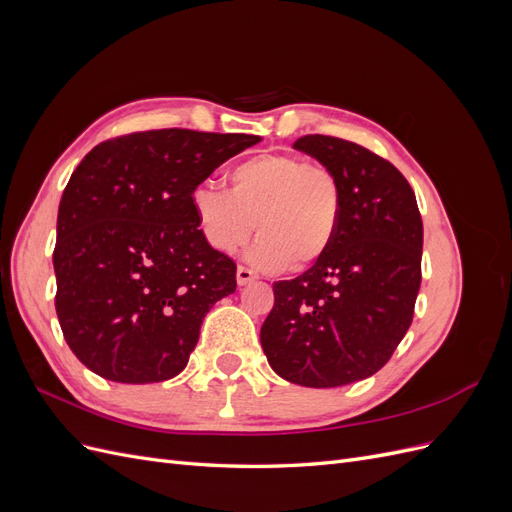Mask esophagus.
<instances>
[{"instance_id": "1", "label": "esophagus", "mask_w": 512, "mask_h": 512, "mask_svg": "<svg viewBox=\"0 0 512 512\" xmlns=\"http://www.w3.org/2000/svg\"><path fill=\"white\" fill-rule=\"evenodd\" d=\"M254 280H256V275H254L252 269H247V267H239L237 269V284L239 286H245V284H250Z\"/></svg>"}]
</instances>
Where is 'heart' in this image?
<instances>
[{
  "label": "heart",
  "mask_w": 512,
  "mask_h": 512,
  "mask_svg": "<svg viewBox=\"0 0 512 512\" xmlns=\"http://www.w3.org/2000/svg\"><path fill=\"white\" fill-rule=\"evenodd\" d=\"M200 235L211 250L235 254L260 239L252 265L262 271H303L320 262L342 220V188L329 166L297 153H258L228 170V192L198 183L190 196Z\"/></svg>",
  "instance_id": "1"
}]
</instances>
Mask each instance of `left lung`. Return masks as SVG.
I'll return each instance as SVG.
<instances>
[{
	"label": "left lung",
	"instance_id": "left-lung-1",
	"mask_svg": "<svg viewBox=\"0 0 512 512\" xmlns=\"http://www.w3.org/2000/svg\"><path fill=\"white\" fill-rule=\"evenodd\" d=\"M294 149L333 170L342 220L327 256L273 284L260 344L277 376L333 389L374 376L410 329L423 220L406 177L374 151L324 134L301 136Z\"/></svg>",
	"mask_w": 512,
	"mask_h": 512
}]
</instances>
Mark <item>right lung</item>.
Instances as JSON below:
<instances>
[{"label":"right lung","instance_id":"add662e5","mask_svg":"<svg viewBox=\"0 0 512 512\" xmlns=\"http://www.w3.org/2000/svg\"><path fill=\"white\" fill-rule=\"evenodd\" d=\"M254 134L149 130L91 149L57 213L55 309L70 350L123 384L175 378L237 265L200 235L190 196Z\"/></svg>","mask_w":512,"mask_h":512}]
</instances>
